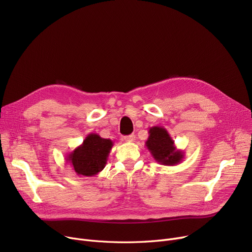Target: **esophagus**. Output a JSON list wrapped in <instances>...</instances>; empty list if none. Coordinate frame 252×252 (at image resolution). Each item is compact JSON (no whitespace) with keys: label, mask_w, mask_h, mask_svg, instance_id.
<instances>
[{"label":"esophagus","mask_w":252,"mask_h":252,"mask_svg":"<svg viewBox=\"0 0 252 252\" xmlns=\"http://www.w3.org/2000/svg\"><path fill=\"white\" fill-rule=\"evenodd\" d=\"M124 140H125L126 142H134V141L136 140V137H135L134 134H131V135H129V136L124 137Z\"/></svg>","instance_id":"34e87169"}]
</instances>
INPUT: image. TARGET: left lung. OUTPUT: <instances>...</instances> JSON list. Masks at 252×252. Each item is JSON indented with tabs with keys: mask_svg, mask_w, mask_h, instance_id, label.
<instances>
[{
	"mask_svg": "<svg viewBox=\"0 0 252 252\" xmlns=\"http://www.w3.org/2000/svg\"><path fill=\"white\" fill-rule=\"evenodd\" d=\"M148 133L149 137L145 145L156 162L173 166L183 161L185 153L183 150L177 149L175 141L171 139L166 128L155 126L149 128Z\"/></svg>",
	"mask_w": 252,
	"mask_h": 252,
	"instance_id": "left-lung-1",
	"label": "left lung"
}]
</instances>
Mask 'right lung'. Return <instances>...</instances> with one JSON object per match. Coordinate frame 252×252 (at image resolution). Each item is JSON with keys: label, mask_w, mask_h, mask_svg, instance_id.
<instances>
[{"label": "right lung", "mask_w": 252, "mask_h": 252, "mask_svg": "<svg viewBox=\"0 0 252 252\" xmlns=\"http://www.w3.org/2000/svg\"><path fill=\"white\" fill-rule=\"evenodd\" d=\"M112 146L113 142L110 139L92 133L86 137L82 145L66 155L65 159L77 176L93 177L105 167Z\"/></svg>", "instance_id": "add662e5"}]
</instances>
